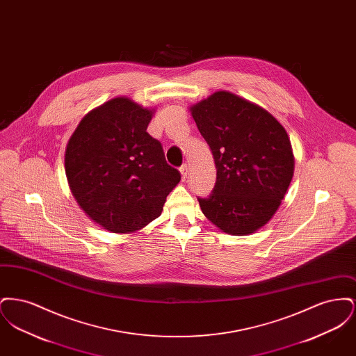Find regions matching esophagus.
Returning <instances> with one entry per match:
<instances>
[{
    "label": "esophagus",
    "mask_w": 356,
    "mask_h": 356,
    "mask_svg": "<svg viewBox=\"0 0 356 356\" xmlns=\"http://www.w3.org/2000/svg\"><path fill=\"white\" fill-rule=\"evenodd\" d=\"M180 173H181V180L186 181V176H188V165L186 164H183L180 167Z\"/></svg>",
    "instance_id": "34e87169"
}]
</instances>
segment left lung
<instances>
[{"label": "left lung", "mask_w": 356, "mask_h": 356, "mask_svg": "<svg viewBox=\"0 0 356 356\" xmlns=\"http://www.w3.org/2000/svg\"><path fill=\"white\" fill-rule=\"evenodd\" d=\"M191 112L216 165L211 195L197 197L205 218L229 235L254 234L275 215L293 176L286 129L261 106L227 90Z\"/></svg>", "instance_id": "obj_1"}]
</instances>
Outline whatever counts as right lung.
<instances>
[{
  "mask_svg": "<svg viewBox=\"0 0 356 356\" xmlns=\"http://www.w3.org/2000/svg\"><path fill=\"white\" fill-rule=\"evenodd\" d=\"M152 111L116 97L90 111L69 138L65 173L85 213L105 229L127 234L161 215L180 172L147 132Z\"/></svg>",
  "mask_w": 356,
  "mask_h": 356,
  "instance_id": "obj_1",
  "label": "right lung"
}]
</instances>
